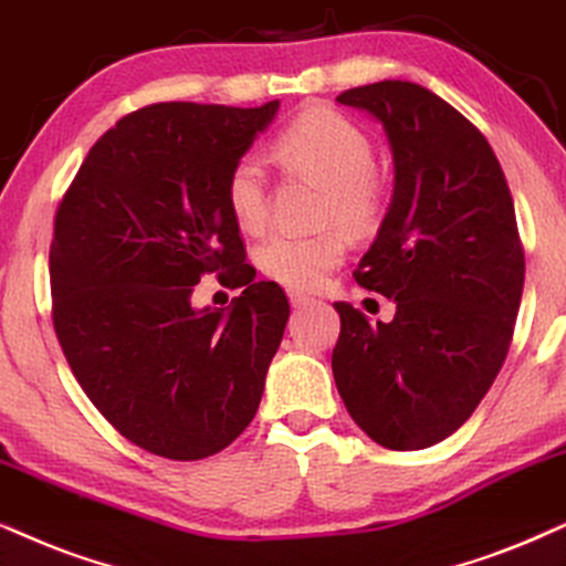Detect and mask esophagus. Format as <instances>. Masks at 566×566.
<instances>
[{
  "label": "esophagus",
  "instance_id": "1",
  "mask_svg": "<svg viewBox=\"0 0 566 566\" xmlns=\"http://www.w3.org/2000/svg\"><path fill=\"white\" fill-rule=\"evenodd\" d=\"M290 305H292V307H305V305H313V297H307V295H303V292H295V290H292V292H290Z\"/></svg>",
  "mask_w": 566,
  "mask_h": 566
}]
</instances>
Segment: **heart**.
Masks as SVG:
<instances>
[{"label":"heart","instance_id":"b5f03b06","mask_svg":"<svg viewBox=\"0 0 566 566\" xmlns=\"http://www.w3.org/2000/svg\"><path fill=\"white\" fill-rule=\"evenodd\" d=\"M276 151L287 167L324 185V221H339L349 232L366 234L381 219L386 190L374 171L370 138L347 117L332 109L300 114L279 135ZM227 206L245 232L266 224V171L255 156H242L227 177ZM347 238L342 230L316 234L276 232L261 242L255 261L274 282L290 290H316L332 269L345 261Z\"/></svg>","mask_w":566,"mask_h":566}]
</instances>
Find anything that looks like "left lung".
<instances>
[{"label": "left lung", "mask_w": 566, "mask_h": 566, "mask_svg": "<svg viewBox=\"0 0 566 566\" xmlns=\"http://www.w3.org/2000/svg\"><path fill=\"white\" fill-rule=\"evenodd\" d=\"M336 102L368 112L389 140L395 192L355 282L397 311L370 324L334 303V381L376 443L426 449L473 415L510 349L525 282L514 203L489 140L433 91L381 81Z\"/></svg>", "instance_id": "left-lung-1"}]
</instances>
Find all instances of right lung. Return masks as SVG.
Here are the masks:
<instances>
[{"mask_svg": "<svg viewBox=\"0 0 566 566\" xmlns=\"http://www.w3.org/2000/svg\"><path fill=\"white\" fill-rule=\"evenodd\" d=\"M276 112L169 102L127 114L56 209L62 353L98 412L167 460H203L245 431L287 326V297L253 282L227 206V177ZM213 270L247 290L230 308H196L191 290Z\"/></svg>", "mask_w": 566, "mask_h": 566, "instance_id": "obj_1", "label": "right lung"}]
</instances>
